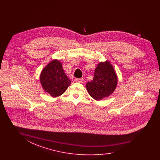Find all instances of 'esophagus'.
<instances>
[{
  "mask_svg": "<svg viewBox=\"0 0 160 160\" xmlns=\"http://www.w3.org/2000/svg\"><path fill=\"white\" fill-rule=\"evenodd\" d=\"M76 82L77 83H83V78H77L76 79Z\"/></svg>",
  "mask_w": 160,
  "mask_h": 160,
  "instance_id": "1",
  "label": "esophagus"
}]
</instances>
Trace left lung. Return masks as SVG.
Masks as SVG:
<instances>
[{
  "label": "left lung",
  "mask_w": 160,
  "mask_h": 160,
  "mask_svg": "<svg viewBox=\"0 0 160 160\" xmlns=\"http://www.w3.org/2000/svg\"><path fill=\"white\" fill-rule=\"evenodd\" d=\"M118 84V76L113 66L107 60L100 62L95 69L94 77L86 84V89L93 99L99 101L114 92Z\"/></svg>",
  "instance_id": "8db88e82"
}]
</instances>
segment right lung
<instances>
[{
	"label": "right lung",
	"instance_id": "obj_1",
	"mask_svg": "<svg viewBox=\"0 0 160 160\" xmlns=\"http://www.w3.org/2000/svg\"><path fill=\"white\" fill-rule=\"evenodd\" d=\"M39 80L43 90L53 98L63 94L71 84L62 62L56 59L50 62L41 71Z\"/></svg>",
	"mask_w": 160,
	"mask_h": 160
}]
</instances>
